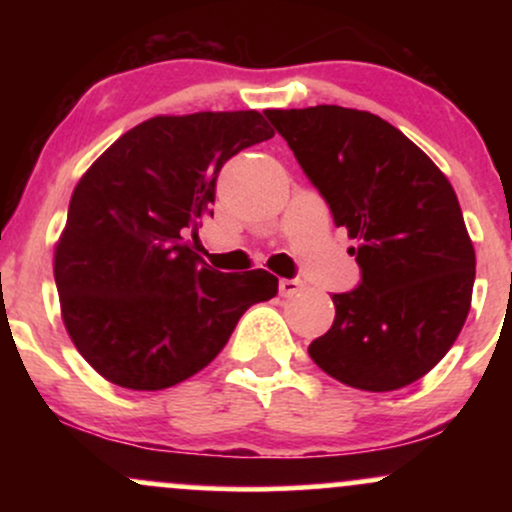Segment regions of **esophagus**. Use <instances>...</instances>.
Returning a JSON list of instances; mask_svg holds the SVG:
<instances>
[{"label":"esophagus","instance_id":"esophagus-1","mask_svg":"<svg viewBox=\"0 0 512 512\" xmlns=\"http://www.w3.org/2000/svg\"><path fill=\"white\" fill-rule=\"evenodd\" d=\"M301 286H303V281H298V279H281L279 281V293L281 296H296L298 291H301Z\"/></svg>","mask_w":512,"mask_h":512}]
</instances>
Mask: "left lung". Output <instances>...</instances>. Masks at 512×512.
<instances>
[{"instance_id":"8db88e82","label":"left lung","mask_w":512,"mask_h":512,"mask_svg":"<svg viewBox=\"0 0 512 512\" xmlns=\"http://www.w3.org/2000/svg\"><path fill=\"white\" fill-rule=\"evenodd\" d=\"M337 226L358 245L356 289L334 293L332 327L308 354L339 383L390 392L424 378L455 344L474 286L455 190L397 127L366 110H264Z\"/></svg>"}]
</instances>
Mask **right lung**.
Here are the masks:
<instances>
[{"label":"right lung","instance_id":"right-lung-1","mask_svg":"<svg viewBox=\"0 0 512 512\" xmlns=\"http://www.w3.org/2000/svg\"><path fill=\"white\" fill-rule=\"evenodd\" d=\"M257 110L161 115L86 170L55 248L62 320L88 366L127 390H166L209 366L279 279L223 274L190 248L214 214L216 178L272 139Z\"/></svg>","mask_w":512,"mask_h":512}]
</instances>
